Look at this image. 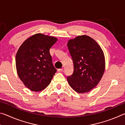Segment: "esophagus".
Masks as SVG:
<instances>
[{
  "label": "esophagus",
  "instance_id": "esophagus-1",
  "mask_svg": "<svg viewBox=\"0 0 125 125\" xmlns=\"http://www.w3.org/2000/svg\"><path fill=\"white\" fill-rule=\"evenodd\" d=\"M63 71V68H60L58 69V72H62Z\"/></svg>",
  "mask_w": 125,
  "mask_h": 125
}]
</instances>
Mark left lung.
<instances>
[{"label":"left lung","mask_w":125,"mask_h":125,"mask_svg":"<svg viewBox=\"0 0 125 125\" xmlns=\"http://www.w3.org/2000/svg\"><path fill=\"white\" fill-rule=\"evenodd\" d=\"M74 64L68 82L78 93L90 92L100 81L105 71L104 52L98 43L88 36H78L67 43Z\"/></svg>","instance_id":"obj_1"}]
</instances>
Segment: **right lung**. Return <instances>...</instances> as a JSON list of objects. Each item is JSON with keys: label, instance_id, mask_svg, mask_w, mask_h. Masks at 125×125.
Masks as SVG:
<instances>
[{"label": "right lung", "instance_id": "add662e5", "mask_svg": "<svg viewBox=\"0 0 125 125\" xmlns=\"http://www.w3.org/2000/svg\"><path fill=\"white\" fill-rule=\"evenodd\" d=\"M57 41L54 37L36 33L25 40L19 48L15 58L17 73L31 91L45 89L57 72L50 53V49Z\"/></svg>", "mask_w": 125, "mask_h": 125}]
</instances>
